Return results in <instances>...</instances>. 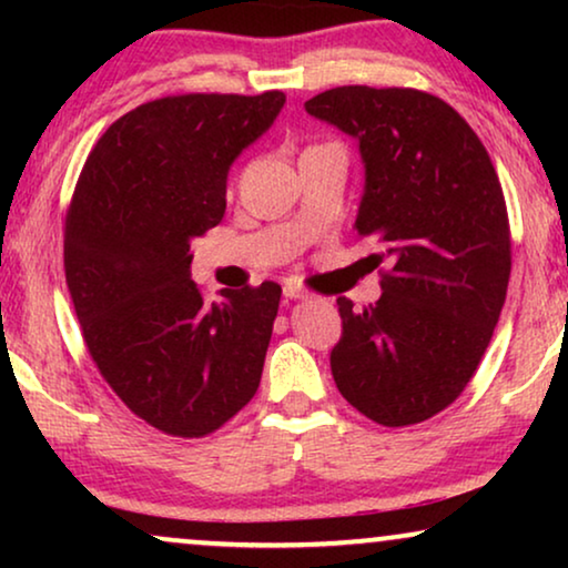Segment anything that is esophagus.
Here are the masks:
<instances>
[{
  "instance_id": "1",
  "label": "esophagus",
  "mask_w": 568,
  "mask_h": 568,
  "mask_svg": "<svg viewBox=\"0 0 568 568\" xmlns=\"http://www.w3.org/2000/svg\"><path fill=\"white\" fill-rule=\"evenodd\" d=\"M284 297H286V300H305V297H307V292L302 290L300 284L286 282V284H284Z\"/></svg>"
}]
</instances>
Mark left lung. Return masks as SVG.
<instances>
[{"mask_svg": "<svg viewBox=\"0 0 568 568\" xmlns=\"http://www.w3.org/2000/svg\"><path fill=\"white\" fill-rule=\"evenodd\" d=\"M305 111L359 139L364 196L356 235L375 240L383 294L338 297L331 372L372 422H426L465 390L507 300V201L486 146L445 100L414 88H346Z\"/></svg>", "mask_w": 568, "mask_h": 568, "instance_id": "left-lung-1", "label": "left lung"}]
</instances>
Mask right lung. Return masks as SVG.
<instances>
[{
	"mask_svg": "<svg viewBox=\"0 0 568 568\" xmlns=\"http://www.w3.org/2000/svg\"><path fill=\"white\" fill-rule=\"evenodd\" d=\"M286 95L191 92L134 108L92 146L64 227L82 338L131 414L170 437H206L261 385L282 286L191 282V240L222 222L227 173Z\"/></svg>",
	"mask_w": 568,
	"mask_h": 568,
	"instance_id": "add662e5",
	"label": "right lung"
}]
</instances>
